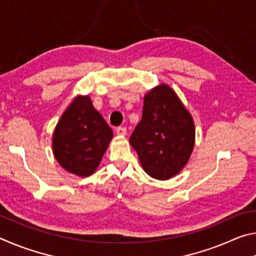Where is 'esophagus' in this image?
Wrapping results in <instances>:
<instances>
[{"instance_id": "obj_1", "label": "esophagus", "mask_w": 256, "mask_h": 256, "mask_svg": "<svg viewBox=\"0 0 256 256\" xmlns=\"http://www.w3.org/2000/svg\"><path fill=\"white\" fill-rule=\"evenodd\" d=\"M126 128H122V126H120V128H116V133H118V136H126Z\"/></svg>"}]
</instances>
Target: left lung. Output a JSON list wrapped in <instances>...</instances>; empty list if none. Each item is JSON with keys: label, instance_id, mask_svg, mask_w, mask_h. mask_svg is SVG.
Returning a JSON list of instances; mask_svg holds the SVG:
<instances>
[{"label": "left lung", "instance_id": "obj_1", "mask_svg": "<svg viewBox=\"0 0 256 256\" xmlns=\"http://www.w3.org/2000/svg\"><path fill=\"white\" fill-rule=\"evenodd\" d=\"M194 140L193 118L174 90L167 84L150 90L142 118L130 138L146 174L160 180L178 174L188 162Z\"/></svg>", "mask_w": 256, "mask_h": 256}]
</instances>
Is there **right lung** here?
<instances>
[{
  "instance_id": "right-lung-1",
  "label": "right lung",
  "mask_w": 256,
  "mask_h": 256,
  "mask_svg": "<svg viewBox=\"0 0 256 256\" xmlns=\"http://www.w3.org/2000/svg\"><path fill=\"white\" fill-rule=\"evenodd\" d=\"M112 138V128L89 96H78L60 116L53 134V152L64 170L76 176L94 174Z\"/></svg>"
}]
</instances>
